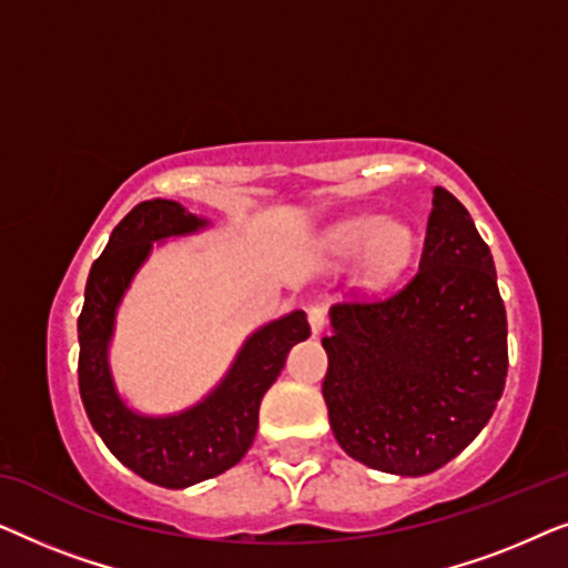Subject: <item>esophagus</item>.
I'll return each instance as SVG.
<instances>
[{
	"mask_svg": "<svg viewBox=\"0 0 568 568\" xmlns=\"http://www.w3.org/2000/svg\"><path fill=\"white\" fill-rule=\"evenodd\" d=\"M307 321H310V328L317 336L325 328V310L321 305H310L307 307Z\"/></svg>",
	"mask_w": 568,
	"mask_h": 568,
	"instance_id": "34e87169",
	"label": "esophagus"
}]
</instances>
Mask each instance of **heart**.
<instances>
[{
    "label": "heart",
    "mask_w": 568,
    "mask_h": 568,
    "mask_svg": "<svg viewBox=\"0 0 568 568\" xmlns=\"http://www.w3.org/2000/svg\"><path fill=\"white\" fill-rule=\"evenodd\" d=\"M333 251L346 258L367 253V268L375 278H393L406 266L410 255V235L406 227L387 216L362 214L341 224L333 235Z\"/></svg>",
    "instance_id": "1"
}]
</instances>
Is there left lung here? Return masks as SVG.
<instances>
[{
  "label": "left lung",
  "mask_w": 568,
  "mask_h": 568,
  "mask_svg": "<svg viewBox=\"0 0 568 568\" xmlns=\"http://www.w3.org/2000/svg\"><path fill=\"white\" fill-rule=\"evenodd\" d=\"M323 398L344 453L395 476L460 455L507 383V313L468 209L434 189L418 271L390 294L331 307Z\"/></svg>",
  "instance_id": "obj_1"
}]
</instances>
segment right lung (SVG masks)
Wrapping results in <instances>:
<instances>
[{
    "label": "right lung",
    "mask_w": 568,
    "mask_h": 568,
    "mask_svg": "<svg viewBox=\"0 0 568 568\" xmlns=\"http://www.w3.org/2000/svg\"><path fill=\"white\" fill-rule=\"evenodd\" d=\"M206 224L175 201L152 199L136 204L115 224L105 251L92 263L84 307L77 321V375L92 429L126 468L165 488L193 486L243 460L258 429L263 395L282 372L290 348L310 336L302 310L263 325L240 348L222 383L204 400L175 416L134 414L119 398L108 367V344L123 292L150 255L152 243L191 235Z\"/></svg>",
    "instance_id": "1"
}]
</instances>
